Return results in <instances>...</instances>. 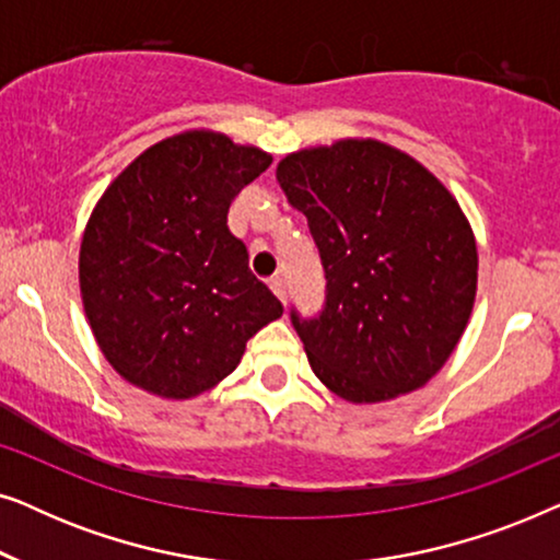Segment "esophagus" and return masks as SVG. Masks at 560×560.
Wrapping results in <instances>:
<instances>
[{"instance_id": "1", "label": "esophagus", "mask_w": 560, "mask_h": 560, "mask_svg": "<svg viewBox=\"0 0 560 560\" xmlns=\"http://www.w3.org/2000/svg\"><path fill=\"white\" fill-rule=\"evenodd\" d=\"M270 288H272V293H275V295H278L282 303H285V298H288V288H285V280H282V278H272V280H270Z\"/></svg>"}]
</instances>
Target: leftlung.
I'll return each instance as SVG.
<instances>
[{"label": "left lung", "mask_w": 560, "mask_h": 560, "mask_svg": "<svg viewBox=\"0 0 560 560\" xmlns=\"http://www.w3.org/2000/svg\"><path fill=\"white\" fill-rule=\"evenodd\" d=\"M278 180L324 265L320 311L290 308L316 377L349 402L423 387L462 339L477 295V244L454 196L374 140L295 152Z\"/></svg>", "instance_id": "left-lung-1"}]
</instances>
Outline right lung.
Segmentation results:
<instances>
[{"instance_id":"1","label":"right lung","mask_w":560,"mask_h":560,"mask_svg":"<svg viewBox=\"0 0 560 560\" xmlns=\"http://www.w3.org/2000/svg\"><path fill=\"white\" fill-rule=\"evenodd\" d=\"M270 163L224 135L186 132L106 188L79 278L91 331L127 382L186 400L232 374L252 336L282 316L226 224L234 196Z\"/></svg>"}]
</instances>
